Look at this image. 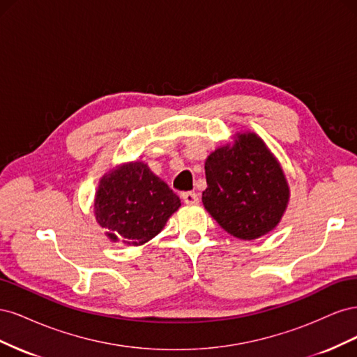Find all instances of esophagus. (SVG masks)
Instances as JSON below:
<instances>
[{
    "instance_id": "obj_1",
    "label": "esophagus",
    "mask_w": 357,
    "mask_h": 357,
    "mask_svg": "<svg viewBox=\"0 0 357 357\" xmlns=\"http://www.w3.org/2000/svg\"><path fill=\"white\" fill-rule=\"evenodd\" d=\"M181 199H183V202L188 204V205H197L199 202V198H198L195 192H185L181 195Z\"/></svg>"
}]
</instances>
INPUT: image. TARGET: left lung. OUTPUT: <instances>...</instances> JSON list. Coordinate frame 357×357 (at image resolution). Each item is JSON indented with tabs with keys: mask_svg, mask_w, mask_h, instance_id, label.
Returning a JSON list of instances; mask_svg holds the SVG:
<instances>
[{
	"mask_svg": "<svg viewBox=\"0 0 357 357\" xmlns=\"http://www.w3.org/2000/svg\"><path fill=\"white\" fill-rule=\"evenodd\" d=\"M202 204L222 228L240 240L273 231L287 207L282 167L256 134H240L205 160Z\"/></svg>",
	"mask_w": 357,
	"mask_h": 357,
	"instance_id": "left-lung-1",
	"label": "left lung"
}]
</instances>
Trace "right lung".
I'll return each mask as SVG.
<instances>
[{"mask_svg": "<svg viewBox=\"0 0 357 357\" xmlns=\"http://www.w3.org/2000/svg\"><path fill=\"white\" fill-rule=\"evenodd\" d=\"M180 205L165 181L143 162H132L101 180L95 215L110 240L139 245L158 235Z\"/></svg>", "mask_w": 357, "mask_h": 357, "instance_id": "obj_1", "label": "right lung"}]
</instances>
